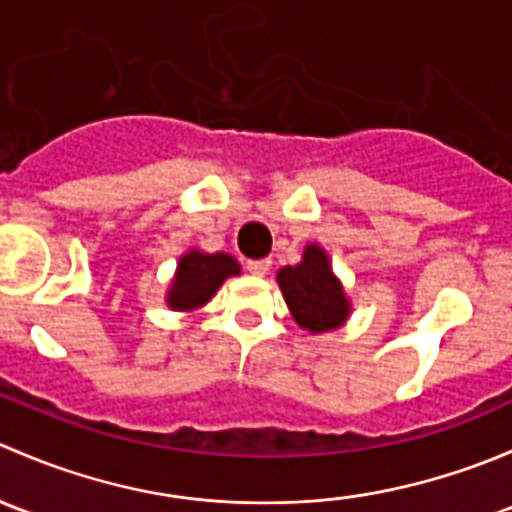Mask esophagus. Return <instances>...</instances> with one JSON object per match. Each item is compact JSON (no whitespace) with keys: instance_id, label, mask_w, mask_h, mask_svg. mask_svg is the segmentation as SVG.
<instances>
[{"instance_id":"esophagus-1","label":"esophagus","mask_w":512,"mask_h":512,"mask_svg":"<svg viewBox=\"0 0 512 512\" xmlns=\"http://www.w3.org/2000/svg\"><path fill=\"white\" fill-rule=\"evenodd\" d=\"M270 267H272L270 260H250V262H247V272H250V275H255V277H265L267 272H270Z\"/></svg>"}]
</instances>
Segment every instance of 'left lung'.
Returning <instances> with one entry per match:
<instances>
[{
	"label": "left lung",
	"mask_w": 512,
	"mask_h": 512,
	"mask_svg": "<svg viewBox=\"0 0 512 512\" xmlns=\"http://www.w3.org/2000/svg\"><path fill=\"white\" fill-rule=\"evenodd\" d=\"M285 302L294 322L312 334L332 332L347 322L352 304L342 282L332 272L329 255L319 245L304 247L302 262L277 272Z\"/></svg>",
	"instance_id": "8db88e82"
}]
</instances>
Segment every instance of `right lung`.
I'll return each instance as SVG.
<instances>
[{"mask_svg":"<svg viewBox=\"0 0 512 512\" xmlns=\"http://www.w3.org/2000/svg\"><path fill=\"white\" fill-rule=\"evenodd\" d=\"M232 275H240V265L227 252H213V255L200 250L185 252L180 257L165 302L175 312H193L210 302L220 285Z\"/></svg>","mask_w":512,"mask_h":512,"instance_id":"add662e5","label":"right lung"}]
</instances>
